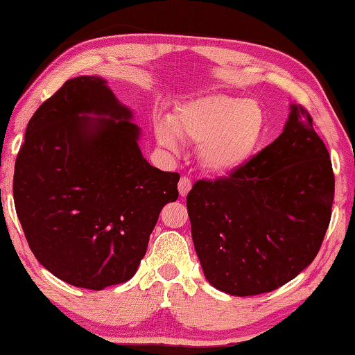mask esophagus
Masks as SVG:
<instances>
[{
    "label": "esophagus",
    "mask_w": 355,
    "mask_h": 355,
    "mask_svg": "<svg viewBox=\"0 0 355 355\" xmlns=\"http://www.w3.org/2000/svg\"><path fill=\"white\" fill-rule=\"evenodd\" d=\"M191 187H193V183H191V180L188 177H182L178 182V193L180 196H187L189 193Z\"/></svg>",
    "instance_id": "esophagus-1"
}]
</instances>
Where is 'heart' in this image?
Segmentation results:
<instances>
[{
	"mask_svg": "<svg viewBox=\"0 0 355 355\" xmlns=\"http://www.w3.org/2000/svg\"><path fill=\"white\" fill-rule=\"evenodd\" d=\"M175 129L166 120L156 125L157 140L177 148L178 131L199 145L200 162L211 172H229L248 159L263 131V115L250 99L211 94L180 107Z\"/></svg>",
	"mask_w": 355,
	"mask_h": 355,
	"instance_id": "obj_1",
	"label": "heart"
}]
</instances>
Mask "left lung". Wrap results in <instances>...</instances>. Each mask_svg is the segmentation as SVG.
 <instances>
[{
    "instance_id": "obj_1",
    "label": "left lung",
    "mask_w": 355,
    "mask_h": 355,
    "mask_svg": "<svg viewBox=\"0 0 355 355\" xmlns=\"http://www.w3.org/2000/svg\"><path fill=\"white\" fill-rule=\"evenodd\" d=\"M335 194L330 155L303 105L281 136L227 177L199 180L187 205L205 278L230 295L266 294L314 261Z\"/></svg>"
}]
</instances>
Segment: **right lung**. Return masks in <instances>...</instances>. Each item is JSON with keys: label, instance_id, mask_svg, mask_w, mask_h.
<instances>
[{"label": "right lung", "instance_id": "add662e5", "mask_svg": "<svg viewBox=\"0 0 355 355\" xmlns=\"http://www.w3.org/2000/svg\"><path fill=\"white\" fill-rule=\"evenodd\" d=\"M129 118L103 78H71L31 116L17 155L14 204L28 245L77 288L131 279L162 207L178 199L180 175L148 164Z\"/></svg>", "mask_w": 355, "mask_h": 355}]
</instances>
